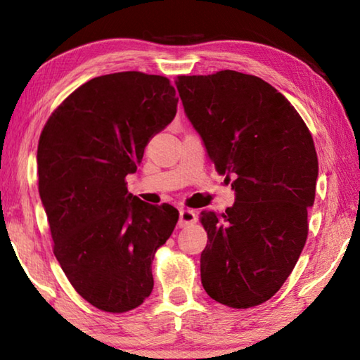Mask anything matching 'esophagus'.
<instances>
[{
	"mask_svg": "<svg viewBox=\"0 0 360 360\" xmlns=\"http://www.w3.org/2000/svg\"><path fill=\"white\" fill-rule=\"evenodd\" d=\"M197 222V214L192 210H179V227H187Z\"/></svg>",
	"mask_w": 360,
	"mask_h": 360,
	"instance_id": "34e87169",
	"label": "esophagus"
}]
</instances>
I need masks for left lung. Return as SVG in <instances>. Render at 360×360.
Returning <instances> with one entry per match:
<instances>
[{
    "mask_svg": "<svg viewBox=\"0 0 360 360\" xmlns=\"http://www.w3.org/2000/svg\"><path fill=\"white\" fill-rule=\"evenodd\" d=\"M187 119L235 205L202 212L210 243L200 257L211 298L251 308L294 270L308 236L318 155L308 127L283 94L257 76L219 71L174 81Z\"/></svg>",
    "mask_w": 360,
    "mask_h": 360,
    "instance_id": "left-lung-1",
    "label": "left lung"
}]
</instances>
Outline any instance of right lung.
<instances>
[{"label": "right lung", "instance_id": "add662e5", "mask_svg": "<svg viewBox=\"0 0 360 360\" xmlns=\"http://www.w3.org/2000/svg\"><path fill=\"white\" fill-rule=\"evenodd\" d=\"M176 108L167 77L114 72L76 89L39 136V197L53 254L77 294L103 311H130L150 295L154 254L178 222L172 205L144 203L125 182Z\"/></svg>", "mask_w": 360, "mask_h": 360}]
</instances>
